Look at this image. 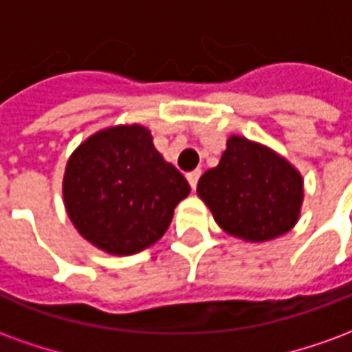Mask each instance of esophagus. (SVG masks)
Wrapping results in <instances>:
<instances>
[{"label": "esophagus", "mask_w": 352, "mask_h": 352, "mask_svg": "<svg viewBox=\"0 0 352 352\" xmlns=\"http://www.w3.org/2000/svg\"><path fill=\"white\" fill-rule=\"evenodd\" d=\"M199 175H201V171H199V169H194V171H190V173H186V179H188V183H190L192 188H196V186H198Z\"/></svg>", "instance_id": "esophagus-1"}]
</instances>
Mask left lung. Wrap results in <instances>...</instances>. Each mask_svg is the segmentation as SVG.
Wrapping results in <instances>:
<instances>
[{"label":"left lung","mask_w":352,"mask_h":352,"mask_svg":"<svg viewBox=\"0 0 352 352\" xmlns=\"http://www.w3.org/2000/svg\"><path fill=\"white\" fill-rule=\"evenodd\" d=\"M198 194L230 236L267 241L296 224L303 183L279 154L232 135L219 166L199 177Z\"/></svg>","instance_id":"obj_1"}]
</instances>
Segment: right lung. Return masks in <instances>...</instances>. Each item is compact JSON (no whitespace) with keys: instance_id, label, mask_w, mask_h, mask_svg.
I'll return each instance as SVG.
<instances>
[{"instance_id":"add662e5","label":"right lung","mask_w":352,"mask_h":352,"mask_svg":"<svg viewBox=\"0 0 352 352\" xmlns=\"http://www.w3.org/2000/svg\"><path fill=\"white\" fill-rule=\"evenodd\" d=\"M188 192L183 173L162 158L151 131L138 124L88 138L64 175L65 209L75 228L111 254H133L156 243Z\"/></svg>"}]
</instances>
